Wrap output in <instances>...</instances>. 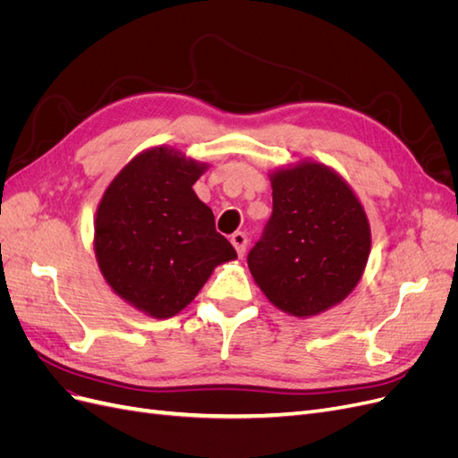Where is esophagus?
Segmentation results:
<instances>
[{"mask_svg":"<svg viewBox=\"0 0 458 458\" xmlns=\"http://www.w3.org/2000/svg\"><path fill=\"white\" fill-rule=\"evenodd\" d=\"M231 244L234 246V250H237L239 258H242V256H244V252H246V244H248L246 233H242V231L233 233V234H231Z\"/></svg>","mask_w":458,"mask_h":458,"instance_id":"34e87169","label":"esophagus"}]
</instances>
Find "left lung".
I'll list each match as a JSON object with an SVG mask.
<instances>
[{"label": "left lung", "instance_id": "obj_1", "mask_svg": "<svg viewBox=\"0 0 458 458\" xmlns=\"http://www.w3.org/2000/svg\"><path fill=\"white\" fill-rule=\"evenodd\" d=\"M273 214L248 254L256 284L294 317L335 308L361 281L370 225L352 187L325 164L271 174Z\"/></svg>", "mask_w": 458, "mask_h": 458}]
</instances>
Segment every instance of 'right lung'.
Instances as JSON below:
<instances>
[{"label": "right lung", "instance_id": "1", "mask_svg": "<svg viewBox=\"0 0 458 458\" xmlns=\"http://www.w3.org/2000/svg\"><path fill=\"white\" fill-rule=\"evenodd\" d=\"M206 168L172 147L143 150L113 179L97 208L99 269L108 286L145 315L174 317L217 266L237 258L192 191Z\"/></svg>", "mask_w": 458, "mask_h": 458}]
</instances>
